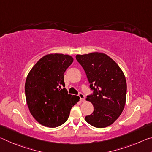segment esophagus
<instances>
[{"instance_id": "esophagus-1", "label": "esophagus", "mask_w": 152, "mask_h": 152, "mask_svg": "<svg viewBox=\"0 0 152 152\" xmlns=\"http://www.w3.org/2000/svg\"><path fill=\"white\" fill-rule=\"evenodd\" d=\"M79 97L80 98V101L81 102H84V99H85V97H84V95L82 94V93H79L78 94Z\"/></svg>"}]
</instances>
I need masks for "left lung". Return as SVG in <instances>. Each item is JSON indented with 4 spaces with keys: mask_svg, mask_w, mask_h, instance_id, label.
Returning a JSON list of instances; mask_svg holds the SVG:
<instances>
[{
    "mask_svg": "<svg viewBox=\"0 0 152 152\" xmlns=\"http://www.w3.org/2000/svg\"><path fill=\"white\" fill-rule=\"evenodd\" d=\"M85 71L93 93L86 97L94 111L86 116L90 125L104 128L113 124L123 112L126 102L127 82L124 74L115 61L103 53L76 55Z\"/></svg>",
    "mask_w": 152,
    "mask_h": 152,
    "instance_id": "left-lung-1",
    "label": "left lung"
}]
</instances>
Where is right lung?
<instances>
[{
  "instance_id": "1",
  "label": "right lung",
  "mask_w": 152,
  "mask_h": 152,
  "mask_svg": "<svg viewBox=\"0 0 152 152\" xmlns=\"http://www.w3.org/2000/svg\"><path fill=\"white\" fill-rule=\"evenodd\" d=\"M69 55L50 53L43 56L28 74L25 96L31 114L41 125L56 127L68 119L70 110L79 101L68 94L64 74L73 62Z\"/></svg>"
}]
</instances>
